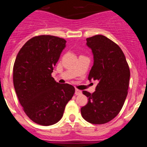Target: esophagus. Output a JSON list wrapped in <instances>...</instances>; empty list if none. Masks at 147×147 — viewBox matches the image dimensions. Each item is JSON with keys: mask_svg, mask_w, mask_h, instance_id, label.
<instances>
[{"mask_svg": "<svg viewBox=\"0 0 147 147\" xmlns=\"http://www.w3.org/2000/svg\"><path fill=\"white\" fill-rule=\"evenodd\" d=\"M75 94L77 96V95H81L82 94V91L81 90H80L78 89H76L75 90Z\"/></svg>", "mask_w": 147, "mask_h": 147, "instance_id": "obj_1", "label": "esophagus"}]
</instances>
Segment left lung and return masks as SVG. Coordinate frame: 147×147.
Wrapping results in <instances>:
<instances>
[{"label": "left lung", "instance_id": "8db88e82", "mask_svg": "<svg viewBox=\"0 0 147 147\" xmlns=\"http://www.w3.org/2000/svg\"><path fill=\"white\" fill-rule=\"evenodd\" d=\"M93 65L88 80H96L93 93L83 90L88 102L81 108L83 119L93 124L107 123L119 113L127 96L130 71L119 45L103 35L87 38Z\"/></svg>", "mask_w": 147, "mask_h": 147}]
</instances>
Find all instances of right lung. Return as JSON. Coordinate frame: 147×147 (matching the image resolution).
<instances>
[{
	"mask_svg": "<svg viewBox=\"0 0 147 147\" xmlns=\"http://www.w3.org/2000/svg\"><path fill=\"white\" fill-rule=\"evenodd\" d=\"M66 41L51 35L28 40L15 59L13 83L20 105L28 117L42 126L56 124L74 94L69 84H59L51 76Z\"/></svg>",
	"mask_w": 147,
	"mask_h": 147,
	"instance_id": "add662e5",
	"label": "right lung"
}]
</instances>
